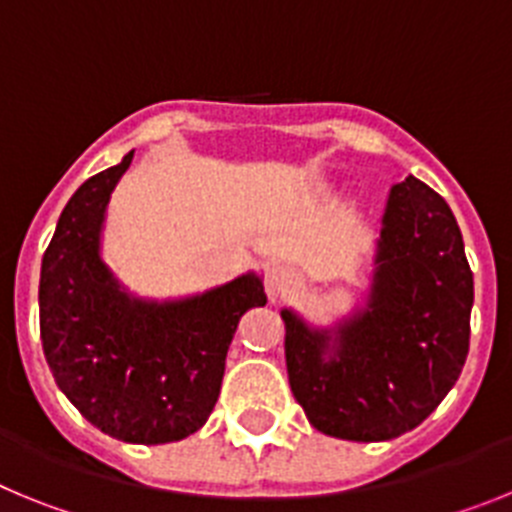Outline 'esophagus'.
Instances as JSON below:
<instances>
[{"label":"esophagus","instance_id":"1","mask_svg":"<svg viewBox=\"0 0 512 512\" xmlns=\"http://www.w3.org/2000/svg\"><path fill=\"white\" fill-rule=\"evenodd\" d=\"M264 282H266V292H269V297H274V300H284V297L295 295L297 289H300L302 277H300V271L292 269V266L271 264L269 269H266Z\"/></svg>","mask_w":512,"mask_h":512}]
</instances>
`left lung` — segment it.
<instances>
[{
    "label": "left lung",
    "mask_w": 512,
    "mask_h": 512,
    "mask_svg": "<svg viewBox=\"0 0 512 512\" xmlns=\"http://www.w3.org/2000/svg\"><path fill=\"white\" fill-rule=\"evenodd\" d=\"M364 310L312 330L282 310L292 395L320 433L390 441L449 395L469 354L474 279L456 217L415 176L395 184L382 217Z\"/></svg>",
    "instance_id": "1"
}]
</instances>
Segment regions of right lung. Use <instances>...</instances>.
I'll return each mask as SVG.
<instances>
[{
	"label": "right lung",
	"instance_id": "right-lung-1",
	"mask_svg": "<svg viewBox=\"0 0 512 512\" xmlns=\"http://www.w3.org/2000/svg\"><path fill=\"white\" fill-rule=\"evenodd\" d=\"M133 151L81 184L40 269V338L56 384L94 428L128 443L182 441L215 408L238 320L266 305L243 274L179 302H143L99 256L104 210Z\"/></svg>",
	"mask_w": 512,
	"mask_h": 512
}]
</instances>
